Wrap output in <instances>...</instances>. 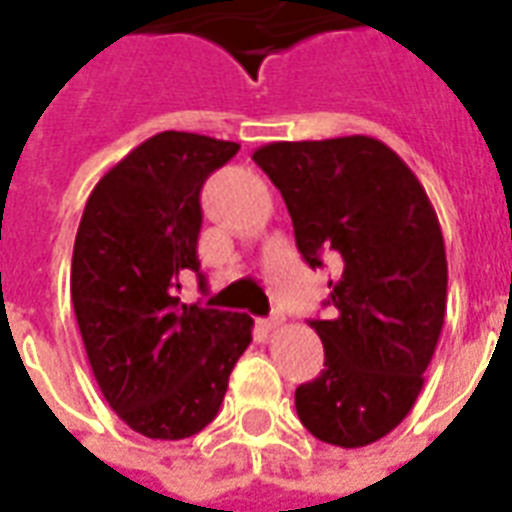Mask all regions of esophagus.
<instances>
[{
	"instance_id": "obj_1",
	"label": "esophagus",
	"mask_w": 512,
	"mask_h": 512,
	"mask_svg": "<svg viewBox=\"0 0 512 512\" xmlns=\"http://www.w3.org/2000/svg\"><path fill=\"white\" fill-rule=\"evenodd\" d=\"M282 321H285V318H282L279 312H274L271 318H266V321H260V326H263L266 332H274V329H279V326H282Z\"/></svg>"
}]
</instances>
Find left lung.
<instances>
[{
  "mask_svg": "<svg viewBox=\"0 0 512 512\" xmlns=\"http://www.w3.org/2000/svg\"><path fill=\"white\" fill-rule=\"evenodd\" d=\"M255 164L288 205L301 257H332L329 321H310L321 376L296 389L315 439L345 450L395 430L417 403L447 312V255L417 175L373 136L271 142Z\"/></svg>",
  "mask_w": 512,
  "mask_h": 512,
  "instance_id": "8db88e82",
  "label": "left lung"
}]
</instances>
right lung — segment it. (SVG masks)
Instances as JSON below:
<instances>
[{"label":"right lung","mask_w":512,"mask_h":512,"mask_svg":"<svg viewBox=\"0 0 512 512\" xmlns=\"http://www.w3.org/2000/svg\"><path fill=\"white\" fill-rule=\"evenodd\" d=\"M235 142L161 131L95 183L71 263L84 351L106 403L147 439H189L222 406L255 321L180 304L200 277V191L238 153Z\"/></svg>","instance_id":"1"}]
</instances>
